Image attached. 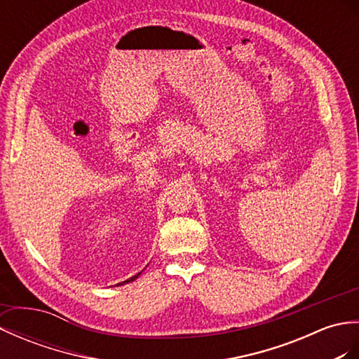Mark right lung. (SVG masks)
<instances>
[{"instance_id": "right-lung-1", "label": "right lung", "mask_w": 359, "mask_h": 359, "mask_svg": "<svg viewBox=\"0 0 359 359\" xmlns=\"http://www.w3.org/2000/svg\"><path fill=\"white\" fill-rule=\"evenodd\" d=\"M141 275V272L140 273H137L135 276H132V278H129V280H126V281H123V283H119V284H116V285H123V284H127V283H132V281H135L137 280V278Z\"/></svg>"}]
</instances>
